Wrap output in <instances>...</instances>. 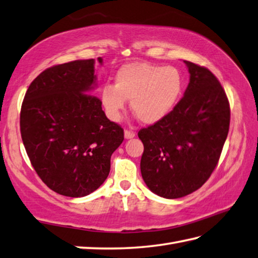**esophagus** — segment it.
<instances>
[{"mask_svg":"<svg viewBox=\"0 0 258 258\" xmlns=\"http://www.w3.org/2000/svg\"><path fill=\"white\" fill-rule=\"evenodd\" d=\"M124 136L126 140H130V139H133L135 138V133L132 132V131H128V130H125L124 131Z\"/></svg>","mask_w":258,"mask_h":258,"instance_id":"34e87169","label":"esophagus"}]
</instances>
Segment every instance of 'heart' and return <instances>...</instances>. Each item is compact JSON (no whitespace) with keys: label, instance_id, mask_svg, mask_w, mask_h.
Instances as JSON below:
<instances>
[{"label":"heart","instance_id":"heart-1","mask_svg":"<svg viewBox=\"0 0 258 258\" xmlns=\"http://www.w3.org/2000/svg\"><path fill=\"white\" fill-rule=\"evenodd\" d=\"M183 89V77L172 66L131 62L119 68L115 85L105 86L100 100L106 115L119 120L131 100V109L145 125L165 118L178 104Z\"/></svg>","mask_w":258,"mask_h":258}]
</instances>
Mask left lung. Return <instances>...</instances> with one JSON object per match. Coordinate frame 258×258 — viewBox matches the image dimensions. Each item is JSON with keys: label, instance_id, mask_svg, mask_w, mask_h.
<instances>
[{"label": "left lung", "instance_id": "8db88e82", "mask_svg": "<svg viewBox=\"0 0 258 258\" xmlns=\"http://www.w3.org/2000/svg\"><path fill=\"white\" fill-rule=\"evenodd\" d=\"M183 62L190 74L183 97L165 118L139 132L142 178L166 199L192 194L209 179L229 131V103L219 80L205 67Z\"/></svg>", "mask_w": 258, "mask_h": 258}]
</instances>
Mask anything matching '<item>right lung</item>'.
I'll use <instances>...</instances> for the list:
<instances>
[{
	"mask_svg": "<svg viewBox=\"0 0 258 258\" xmlns=\"http://www.w3.org/2000/svg\"><path fill=\"white\" fill-rule=\"evenodd\" d=\"M97 61L103 64V59ZM95 60H75L45 69L25 93L20 128L25 151L43 182L54 192L80 198L107 179L110 156L123 128L106 117Z\"/></svg>",
	"mask_w": 258,
	"mask_h": 258,
	"instance_id": "1",
	"label": "right lung"
}]
</instances>
